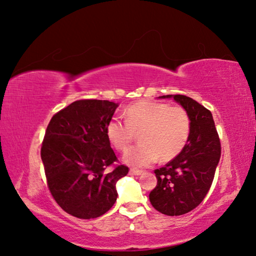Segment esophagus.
I'll list each match as a JSON object with an SVG mask.
<instances>
[{"label": "esophagus", "instance_id": "1", "mask_svg": "<svg viewBox=\"0 0 256 256\" xmlns=\"http://www.w3.org/2000/svg\"><path fill=\"white\" fill-rule=\"evenodd\" d=\"M130 174H134V176H139V174H142V170L131 169V170H130Z\"/></svg>", "mask_w": 256, "mask_h": 256}]
</instances>
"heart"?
<instances>
[{"label": "heart", "instance_id": "obj_1", "mask_svg": "<svg viewBox=\"0 0 256 256\" xmlns=\"http://www.w3.org/2000/svg\"><path fill=\"white\" fill-rule=\"evenodd\" d=\"M125 122L112 118L106 128V138L115 150H126L136 134L138 146L128 150L124 162L136 168L150 166L160 158L169 162L176 158L188 144L190 117L180 106L139 101L125 109Z\"/></svg>", "mask_w": 256, "mask_h": 256}]
</instances>
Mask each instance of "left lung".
Segmentation results:
<instances>
[{
  "label": "left lung",
  "instance_id": "left-lung-1",
  "mask_svg": "<svg viewBox=\"0 0 256 256\" xmlns=\"http://www.w3.org/2000/svg\"><path fill=\"white\" fill-rule=\"evenodd\" d=\"M174 98L190 117V133L180 154L156 169V188L150 200L156 210L179 216L196 208L207 196L220 158V141L210 110L186 95Z\"/></svg>",
  "mask_w": 256,
  "mask_h": 256
}]
</instances>
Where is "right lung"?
Here are the masks:
<instances>
[{
  "label": "right lung",
  "instance_id": "1",
  "mask_svg": "<svg viewBox=\"0 0 256 256\" xmlns=\"http://www.w3.org/2000/svg\"><path fill=\"white\" fill-rule=\"evenodd\" d=\"M117 106L108 100L74 101L56 112L46 130L41 160L48 188L57 204L78 218L108 212L117 200V180L128 172L126 166L116 164L106 133Z\"/></svg>",
  "mask_w": 256,
  "mask_h": 256
}]
</instances>
